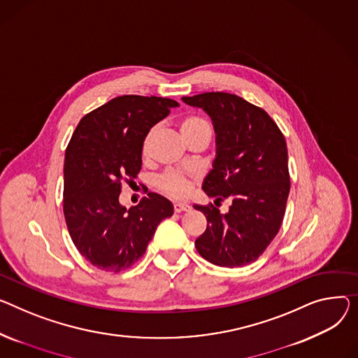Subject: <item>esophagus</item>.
Returning a JSON list of instances; mask_svg holds the SVG:
<instances>
[{"mask_svg":"<svg viewBox=\"0 0 358 358\" xmlns=\"http://www.w3.org/2000/svg\"><path fill=\"white\" fill-rule=\"evenodd\" d=\"M173 208H174V211H176V213H181V211H187V210H189V206H188L187 203H174Z\"/></svg>","mask_w":358,"mask_h":358,"instance_id":"obj_1","label":"esophagus"}]
</instances>
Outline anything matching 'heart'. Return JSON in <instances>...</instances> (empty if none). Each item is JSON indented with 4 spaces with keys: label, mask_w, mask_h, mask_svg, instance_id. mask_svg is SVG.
<instances>
[{
    "label": "heart",
    "mask_w": 358,
    "mask_h": 358,
    "mask_svg": "<svg viewBox=\"0 0 358 358\" xmlns=\"http://www.w3.org/2000/svg\"><path fill=\"white\" fill-rule=\"evenodd\" d=\"M180 131L184 136V139L187 142L192 141L193 138L201 135V134H211V128L208 125V122L206 119L200 115L196 113H189L185 115L180 119ZM155 132V128H151L144 141H142V154L147 155L148 150H150V144L152 135ZM157 189L165 196H169L171 199H184L185 196H188L189 189H192V178H189L188 174L181 173V171H176V170H169L162 174H159L155 181H154Z\"/></svg>",
    "instance_id": "obj_1"
}]
</instances>
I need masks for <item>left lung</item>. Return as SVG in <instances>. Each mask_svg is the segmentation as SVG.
<instances>
[{
	"label": "left lung",
	"instance_id": "obj_1",
	"mask_svg": "<svg viewBox=\"0 0 358 358\" xmlns=\"http://www.w3.org/2000/svg\"><path fill=\"white\" fill-rule=\"evenodd\" d=\"M182 101L204 109L217 134L203 189L217 201L231 200L226 214L211 203L194 206L207 219L196 249L213 265H249L275 239L285 216L291 188L287 141L266 110L237 94L207 92Z\"/></svg>",
	"mask_w": 358,
	"mask_h": 358
}]
</instances>
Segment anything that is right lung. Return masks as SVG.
<instances>
[{
	"label": "right lung",
	"mask_w": 358,
	"mask_h": 358,
	"mask_svg": "<svg viewBox=\"0 0 358 358\" xmlns=\"http://www.w3.org/2000/svg\"><path fill=\"white\" fill-rule=\"evenodd\" d=\"M178 103L124 94L86 113L64 155L63 213L79 253L93 266L117 273L145 253L173 204L148 193L138 206L119 204L121 188L141 171L142 141Z\"/></svg>",
	"instance_id": "1"
}]
</instances>
